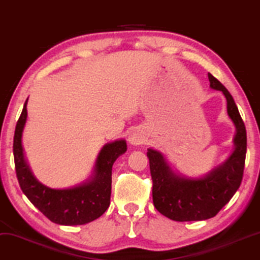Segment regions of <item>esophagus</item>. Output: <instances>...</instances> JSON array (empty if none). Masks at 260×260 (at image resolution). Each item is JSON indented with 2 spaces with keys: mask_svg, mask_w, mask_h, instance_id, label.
<instances>
[{
  "mask_svg": "<svg viewBox=\"0 0 260 260\" xmlns=\"http://www.w3.org/2000/svg\"><path fill=\"white\" fill-rule=\"evenodd\" d=\"M128 140H129V143L132 145H139V144L143 143L144 137L139 132H132L129 134V137H128Z\"/></svg>",
  "mask_w": 260,
  "mask_h": 260,
  "instance_id": "esophagus-1",
  "label": "esophagus"
}]
</instances>
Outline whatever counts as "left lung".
<instances>
[{
    "label": "left lung",
    "instance_id": "1",
    "mask_svg": "<svg viewBox=\"0 0 260 260\" xmlns=\"http://www.w3.org/2000/svg\"><path fill=\"white\" fill-rule=\"evenodd\" d=\"M209 81L211 88L222 91L226 98V110L236 127L235 150L224 163L206 176L187 179L173 173L162 153L149 149L153 205L173 221H204L215 217L235 194L244 176L247 150L245 123L229 91L210 73Z\"/></svg>",
    "mask_w": 260,
    "mask_h": 260
}]
</instances>
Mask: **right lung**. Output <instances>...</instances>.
Instances as JSON below:
<instances>
[{"label":"right lung","mask_w":260,"mask_h":260,"mask_svg":"<svg viewBox=\"0 0 260 260\" xmlns=\"http://www.w3.org/2000/svg\"><path fill=\"white\" fill-rule=\"evenodd\" d=\"M26 104L27 101L16 122L13 143L16 177L24 194L45 217L56 224L79 225L101 217L110 205L111 169L117 157L126 152V141L116 140L103 146L90 181L73 188H49L36 180L24 157L21 136L27 117Z\"/></svg>","instance_id":"obj_1"}]
</instances>
